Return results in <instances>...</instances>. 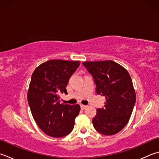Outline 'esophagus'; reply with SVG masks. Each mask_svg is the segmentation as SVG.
<instances>
[{
  "label": "esophagus",
  "mask_w": 159,
  "mask_h": 159,
  "mask_svg": "<svg viewBox=\"0 0 159 159\" xmlns=\"http://www.w3.org/2000/svg\"><path fill=\"white\" fill-rule=\"evenodd\" d=\"M80 107H81L82 110H85V109L88 107V106H87V105H80Z\"/></svg>",
  "instance_id": "obj_1"
}]
</instances>
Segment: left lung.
Listing matches in <instances>:
<instances>
[{
	"label": "left lung",
	"mask_w": 159,
	"mask_h": 159,
	"mask_svg": "<svg viewBox=\"0 0 159 159\" xmlns=\"http://www.w3.org/2000/svg\"><path fill=\"white\" fill-rule=\"evenodd\" d=\"M83 65L91 74L96 94L105 96L104 108H98L92 123L104 135L119 132L131 116L136 93L131 77L125 68L112 61H88Z\"/></svg>",
	"instance_id": "left-lung-1"
}]
</instances>
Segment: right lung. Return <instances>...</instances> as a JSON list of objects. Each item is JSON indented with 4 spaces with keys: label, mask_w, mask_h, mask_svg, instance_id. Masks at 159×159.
<instances>
[{
    "label": "right lung",
    "mask_w": 159,
    "mask_h": 159,
    "mask_svg": "<svg viewBox=\"0 0 159 159\" xmlns=\"http://www.w3.org/2000/svg\"><path fill=\"white\" fill-rule=\"evenodd\" d=\"M80 61L50 60L40 65L32 75L27 101L34 120L47 135L61 138L72 131L80 105L60 103V94H67L70 78Z\"/></svg>",
    "instance_id": "add662e5"
}]
</instances>
